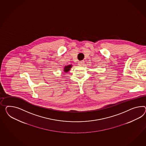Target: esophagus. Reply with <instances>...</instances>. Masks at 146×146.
Segmentation results:
<instances>
[{
	"mask_svg": "<svg viewBox=\"0 0 146 146\" xmlns=\"http://www.w3.org/2000/svg\"><path fill=\"white\" fill-rule=\"evenodd\" d=\"M84 62H85V61H84V60L80 61H79L78 62V64H79V65H82V64H84Z\"/></svg>",
	"mask_w": 146,
	"mask_h": 146,
	"instance_id": "34e87169",
	"label": "esophagus"
}]
</instances>
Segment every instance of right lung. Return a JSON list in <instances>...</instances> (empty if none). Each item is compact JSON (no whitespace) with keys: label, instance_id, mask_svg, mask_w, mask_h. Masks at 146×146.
<instances>
[{"label":"right lung","instance_id":"add662e5","mask_svg":"<svg viewBox=\"0 0 146 146\" xmlns=\"http://www.w3.org/2000/svg\"><path fill=\"white\" fill-rule=\"evenodd\" d=\"M71 67H72V65H71V64L66 66L64 67V72H68V71L70 70V69H71Z\"/></svg>","mask_w":146,"mask_h":146}]
</instances>
